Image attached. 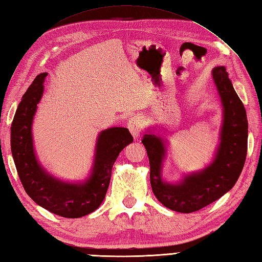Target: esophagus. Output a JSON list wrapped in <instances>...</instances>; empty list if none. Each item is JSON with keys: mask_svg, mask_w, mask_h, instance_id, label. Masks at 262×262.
Here are the masks:
<instances>
[{"mask_svg": "<svg viewBox=\"0 0 262 262\" xmlns=\"http://www.w3.org/2000/svg\"><path fill=\"white\" fill-rule=\"evenodd\" d=\"M143 118L141 116L135 115L133 116L132 118L128 121V128H129V132L132 133V135L134 136L135 140H138V137H140L142 129H143Z\"/></svg>", "mask_w": 262, "mask_h": 262, "instance_id": "esophagus-1", "label": "esophagus"}]
</instances>
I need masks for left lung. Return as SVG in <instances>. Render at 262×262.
Listing matches in <instances>:
<instances>
[{
    "instance_id": "left-lung-1",
    "label": "left lung",
    "mask_w": 262,
    "mask_h": 262,
    "mask_svg": "<svg viewBox=\"0 0 262 262\" xmlns=\"http://www.w3.org/2000/svg\"><path fill=\"white\" fill-rule=\"evenodd\" d=\"M214 82L223 104V126L215 159L199 172L186 176L178 183L165 182L161 166L165 157L162 137L151 133L143 136L149 160V180L153 193L161 204L179 213H192L204 208L231 190L240 177L248 151V119L224 66H216Z\"/></svg>"
}]
</instances>
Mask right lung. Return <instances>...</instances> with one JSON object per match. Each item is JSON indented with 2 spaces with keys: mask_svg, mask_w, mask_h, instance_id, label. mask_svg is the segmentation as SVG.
Returning <instances> with one entry per match:
<instances>
[{
  "mask_svg": "<svg viewBox=\"0 0 262 262\" xmlns=\"http://www.w3.org/2000/svg\"><path fill=\"white\" fill-rule=\"evenodd\" d=\"M47 73L36 76L21 99L11 125V151L26 192L42 208L66 219H79L96 210L107 193L111 170L119 153L133 143L129 130L111 127L99 134L92 173L81 183L60 181L39 164L32 142V120L43 92Z\"/></svg>",
  "mask_w": 262,
  "mask_h": 262,
  "instance_id": "obj_1",
  "label": "right lung"
}]
</instances>
